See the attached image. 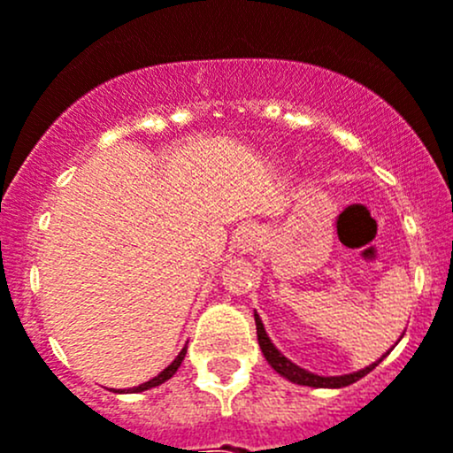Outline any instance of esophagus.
<instances>
[{"label": "esophagus", "mask_w": 453, "mask_h": 453, "mask_svg": "<svg viewBox=\"0 0 453 453\" xmlns=\"http://www.w3.org/2000/svg\"><path fill=\"white\" fill-rule=\"evenodd\" d=\"M257 242H260V231L256 226H242L238 231V235H235V247L242 253L253 251L257 247Z\"/></svg>", "instance_id": "esophagus-1"}]
</instances>
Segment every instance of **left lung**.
I'll use <instances>...</instances> for the list:
<instances>
[{
	"mask_svg": "<svg viewBox=\"0 0 453 453\" xmlns=\"http://www.w3.org/2000/svg\"><path fill=\"white\" fill-rule=\"evenodd\" d=\"M253 318H256L257 344H260L262 353H265L266 363H269L271 367L280 373V376L287 378V380H291V382H296V385L316 387V389H340V387H349V385H353L356 380H360V378L367 376L369 372H373V369L378 367V363H382V358H387V353H389L387 351L380 360L372 363L369 367L360 369V372L344 373V376H318V373H311V372H307V369L298 367L296 363H291V360H288L287 356H284V353L280 351L273 342H271L269 334H266V329H265V325H262L257 311L253 313ZM400 338H403V335H400Z\"/></svg>",
	"mask_w": 453,
	"mask_h": 453,
	"instance_id": "obj_1",
	"label": "left lung"
}]
</instances>
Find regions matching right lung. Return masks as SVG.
Here are the masks:
<instances>
[{"label":"right lung","instance_id":"obj_1","mask_svg":"<svg viewBox=\"0 0 453 453\" xmlns=\"http://www.w3.org/2000/svg\"><path fill=\"white\" fill-rule=\"evenodd\" d=\"M184 356H187V347H184L182 351L178 353V358H175L173 363L169 365V367L162 369V372H159L155 378H150L149 382H142V385H137V387H128V389H118V391H115V394H140V391H146V389H153V387H159V385H162V382H166V380H169V378L175 376V372H178L180 365H182Z\"/></svg>","mask_w":453,"mask_h":453}]
</instances>
